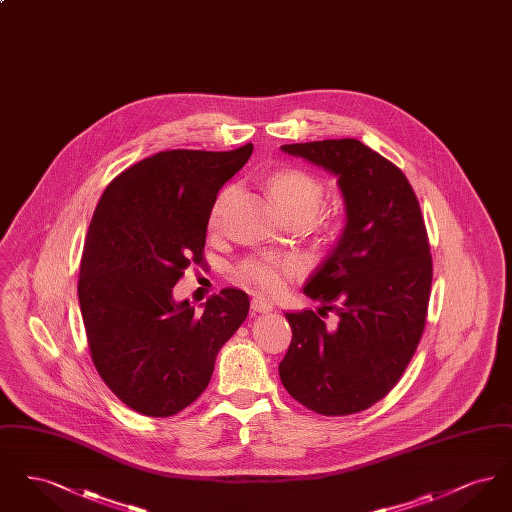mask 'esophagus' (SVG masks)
<instances>
[{"mask_svg":"<svg viewBox=\"0 0 512 512\" xmlns=\"http://www.w3.org/2000/svg\"><path fill=\"white\" fill-rule=\"evenodd\" d=\"M251 309L255 313H268V311H272V303H268L267 299H263V297H253Z\"/></svg>","mask_w":512,"mask_h":512,"instance_id":"obj_1","label":"esophagus"}]
</instances>
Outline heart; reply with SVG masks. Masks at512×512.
<instances>
[{"instance_id": "1", "label": "heart", "mask_w": 512, "mask_h": 512, "mask_svg": "<svg viewBox=\"0 0 512 512\" xmlns=\"http://www.w3.org/2000/svg\"><path fill=\"white\" fill-rule=\"evenodd\" d=\"M270 194L284 215L292 220L315 219L322 203H324V186L317 176L309 172L290 169V171L274 172L268 180ZM234 186H226L220 190L213 201L209 213V228L219 230L224 220L226 207L234 197ZM305 272V261L299 255H276V253H257L249 255L238 263V278L255 288L257 292L267 295H278L284 292L290 282Z\"/></svg>"}]
</instances>
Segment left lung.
<instances>
[{"label":"left lung","instance_id":"8db88e82","mask_svg":"<svg viewBox=\"0 0 512 512\" xmlns=\"http://www.w3.org/2000/svg\"><path fill=\"white\" fill-rule=\"evenodd\" d=\"M338 178L345 226L303 292L322 307L286 313L292 343L278 366L295 401L324 416L361 413L390 393L422 338L432 255L407 176L353 138L282 146ZM336 312L328 329L319 318Z\"/></svg>","mask_w":512,"mask_h":512}]
</instances>
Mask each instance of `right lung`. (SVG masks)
Here are the masks:
<instances>
[{
    "label": "right lung",
    "instance_id": "add662e5",
    "mask_svg": "<svg viewBox=\"0 0 512 512\" xmlns=\"http://www.w3.org/2000/svg\"><path fill=\"white\" fill-rule=\"evenodd\" d=\"M251 151H161L99 199L80 261V313L99 376L136 413L165 418L192 405L249 313L242 290L211 295L197 315L172 288L203 263L213 201Z\"/></svg>",
    "mask_w": 512,
    "mask_h": 512
}]
</instances>
